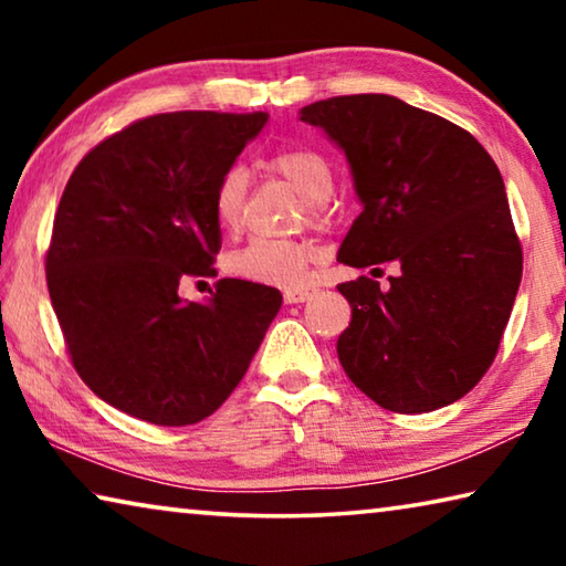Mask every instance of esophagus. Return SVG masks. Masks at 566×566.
Returning <instances> with one entry per match:
<instances>
[{"mask_svg": "<svg viewBox=\"0 0 566 566\" xmlns=\"http://www.w3.org/2000/svg\"><path fill=\"white\" fill-rule=\"evenodd\" d=\"M312 296L310 290H284V302L286 304H302Z\"/></svg>", "mask_w": 566, "mask_h": 566, "instance_id": "34e87169", "label": "esophagus"}]
</instances>
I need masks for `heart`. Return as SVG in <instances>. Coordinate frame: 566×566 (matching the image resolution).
Wrapping results in <instances>:
<instances>
[{"label": "heart", "instance_id": "b5f03b06", "mask_svg": "<svg viewBox=\"0 0 566 566\" xmlns=\"http://www.w3.org/2000/svg\"><path fill=\"white\" fill-rule=\"evenodd\" d=\"M270 167L292 181L306 199L310 214L322 217V202L332 195V169L314 151H282ZM247 171L244 167H229L219 177L212 197V212L222 229H237L242 224L247 202ZM312 262V249L304 242L286 239H249L244 247L227 256V270L237 280L264 286H300L306 280Z\"/></svg>", "mask_w": 566, "mask_h": 566}]
</instances>
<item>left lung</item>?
Returning a JSON list of instances; mask_svg holds the SVG:
<instances>
[{"mask_svg":"<svg viewBox=\"0 0 566 566\" xmlns=\"http://www.w3.org/2000/svg\"><path fill=\"white\" fill-rule=\"evenodd\" d=\"M300 119L344 151L361 205L337 262L399 266L387 290L369 276L337 286L352 304L344 371L399 415L462 399L494 361L522 282L494 159L462 127L389 94L322 99Z\"/></svg>","mask_w":566,"mask_h":566,"instance_id":"obj_1","label":"left lung"}]
</instances>
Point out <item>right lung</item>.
Segmentation results:
<instances>
[{"label": "right lung", "instance_id": "right-lung-1", "mask_svg": "<svg viewBox=\"0 0 566 566\" xmlns=\"http://www.w3.org/2000/svg\"><path fill=\"white\" fill-rule=\"evenodd\" d=\"M266 119L155 114L104 139L66 181L46 286L74 369L124 415L202 421L242 381L280 312V290L244 280H219L207 302L179 296L187 276L217 274L214 187Z\"/></svg>", "mask_w": 566, "mask_h": 566}]
</instances>
